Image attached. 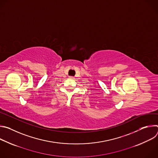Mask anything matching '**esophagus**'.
<instances>
[{"mask_svg": "<svg viewBox=\"0 0 158 158\" xmlns=\"http://www.w3.org/2000/svg\"><path fill=\"white\" fill-rule=\"evenodd\" d=\"M69 79H75V78H74V77L71 76V77H69Z\"/></svg>", "mask_w": 158, "mask_h": 158, "instance_id": "34e87169", "label": "esophagus"}]
</instances>
